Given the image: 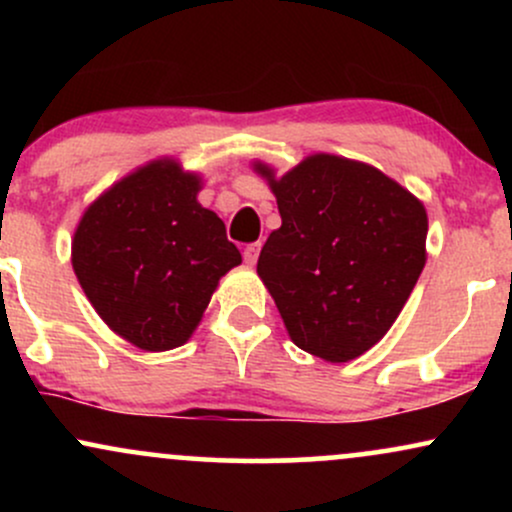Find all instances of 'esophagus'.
<instances>
[{
  "label": "esophagus",
  "mask_w": 512,
  "mask_h": 512,
  "mask_svg": "<svg viewBox=\"0 0 512 512\" xmlns=\"http://www.w3.org/2000/svg\"><path fill=\"white\" fill-rule=\"evenodd\" d=\"M260 248H262V243H250V245H245V250H243L245 264H250V267H255L257 257H260Z\"/></svg>",
  "instance_id": "34e87169"
}]
</instances>
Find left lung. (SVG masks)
Here are the masks:
<instances>
[{
  "label": "left lung",
  "instance_id": "obj_1",
  "mask_svg": "<svg viewBox=\"0 0 512 512\" xmlns=\"http://www.w3.org/2000/svg\"><path fill=\"white\" fill-rule=\"evenodd\" d=\"M281 226L257 274L298 349L346 363L385 337L426 264L428 216L419 197L383 170L334 154L289 173L255 161Z\"/></svg>",
  "mask_w": 512,
  "mask_h": 512
}]
</instances>
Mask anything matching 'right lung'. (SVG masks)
I'll list each match as a JSON object with an SVG mask.
<instances>
[{"label": "right lung", "instance_id": "add662e5", "mask_svg": "<svg viewBox=\"0 0 512 512\" xmlns=\"http://www.w3.org/2000/svg\"><path fill=\"white\" fill-rule=\"evenodd\" d=\"M199 190L197 173L156 158L93 199L74 231L72 267L86 298L142 351L185 344L221 276L243 262Z\"/></svg>", "mask_w": 512, "mask_h": 512}]
</instances>
